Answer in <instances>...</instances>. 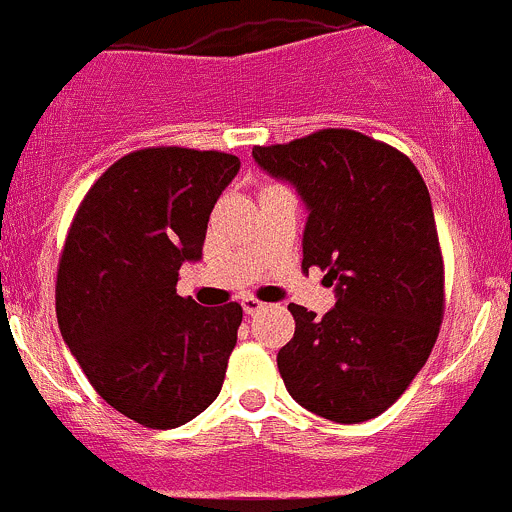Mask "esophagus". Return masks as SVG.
<instances>
[{
	"mask_svg": "<svg viewBox=\"0 0 512 512\" xmlns=\"http://www.w3.org/2000/svg\"><path fill=\"white\" fill-rule=\"evenodd\" d=\"M242 309H245V314H257L260 309H265V302H260L257 297H245L242 299Z\"/></svg>",
	"mask_w": 512,
	"mask_h": 512,
	"instance_id": "obj_1",
	"label": "esophagus"
}]
</instances>
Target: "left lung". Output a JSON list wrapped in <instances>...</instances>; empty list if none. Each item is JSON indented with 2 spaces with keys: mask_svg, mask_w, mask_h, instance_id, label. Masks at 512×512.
I'll use <instances>...</instances> for the list:
<instances>
[{
  "mask_svg": "<svg viewBox=\"0 0 512 512\" xmlns=\"http://www.w3.org/2000/svg\"><path fill=\"white\" fill-rule=\"evenodd\" d=\"M252 156L307 205L302 270H327L337 285L322 319L289 304L294 337L277 354L289 396L337 423L384 414L426 364L446 302L421 173L409 156L349 128L255 146Z\"/></svg>",
  "mask_w": 512,
  "mask_h": 512,
  "instance_id": "obj_1",
  "label": "left lung"
}]
</instances>
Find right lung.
Listing matches in <instances>:
<instances>
[{"instance_id":"right-lung-1","label":"right lung","mask_w":512,"mask_h":512,"mask_svg":"<svg viewBox=\"0 0 512 512\" xmlns=\"http://www.w3.org/2000/svg\"><path fill=\"white\" fill-rule=\"evenodd\" d=\"M240 170L220 151H133L91 185L56 275L61 337L106 404L148 428L203 414L223 389L242 307L175 292L203 255L215 203Z\"/></svg>"}]
</instances>
